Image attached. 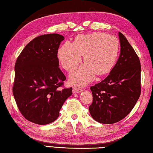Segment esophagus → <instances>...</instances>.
<instances>
[{
    "label": "esophagus",
    "mask_w": 153,
    "mask_h": 153,
    "mask_svg": "<svg viewBox=\"0 0 153 153\" xmlns=\"http://www.w3.org/2000/svg\"><path fill=\"white\" fill-rule=\"evenodd\" d=\"M82 91V88H80L79 87H76V86H74L73 88V93H80V92Z\"/></svg>",
    "instance_id": "esophagus-1"
}]
</instances>
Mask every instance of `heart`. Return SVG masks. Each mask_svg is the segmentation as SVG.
<instances>
[{
	"label": "heart",
	"instance_id": "b5f03b06",
	"mask_svg": "<svg viewBox=\"0 0 153 153\" xmlns=\"http://www.w3.org/2000/svg\"><path fill=\"white\" fill-rule=\"evenodd\" d=\"M119 42L116 37L100 33L78 35L73 43L66 42L57 53L62 67L73 71L82 60L85 64L70 76L74 85H85L93 80L96 73L103 75L111 71L117 59Z\"/></svg>",
	"mask_w": 153,
	"mask_h": 153
}]
</instances>
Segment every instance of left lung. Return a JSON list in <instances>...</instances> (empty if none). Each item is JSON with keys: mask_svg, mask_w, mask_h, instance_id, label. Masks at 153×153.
Listing matches in <instances>:
<instances>
[{"mask_svg": "<svg viewBox=\"0 0 153 153\" xmlns=\"http://www.w3.org/2000/svg\"><path fill=\"white\" fill-rule=\"evenodd\" d=\"M119 58L109 75L91 87V117L102 124L120 121L130 113L140 97L141 67L139 57L126 37L119 33Z\"/></svg>", "mask_w": 153, "mask_h": 153, "instance_id": "left-lung-1", "label": "left lung"}]
</instances>
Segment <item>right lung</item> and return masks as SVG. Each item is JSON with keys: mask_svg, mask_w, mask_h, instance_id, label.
Returning <instances> with one entry per match:
<instances>
[{"mask_svg": "<svg viewBox=\"0 0 153 153\" xmlns=\"http://www.w3.org/2000/svg\"><path fill=\"white\" fill-rule=\"evenodd\" d=\"M65 39L59 34L34 39L26 45L14 66L13 95L26 119L47 125L59 116L72 88H61L66 77L59 68L57 53Z\"/></svg>", "mask_w": 153, "mask_h": 153, "instance_id": "add662e5", "label": "right lung"}]
</instances>
